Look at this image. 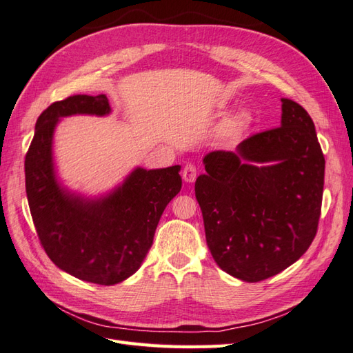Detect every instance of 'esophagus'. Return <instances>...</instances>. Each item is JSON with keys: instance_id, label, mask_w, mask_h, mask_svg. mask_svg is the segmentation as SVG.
Returning a JSON list of instances; mask_svg holds the SVG:
<instances>
[{"instance_id": "esophagus-1", "label": "esophagus", "mask_w": 353, "mask_h": 353, "mask_svg": "<svg viewBox=\"0 0 353 353\" xmlns=\"http://www.w3.org/2000/svg\"><path fill=\"white\" fill-rule=\"evenodd\" d=\"M198 176V169L194 164H185L183 169V179L185 183H193Z\"/></svg>"}]
</instances>
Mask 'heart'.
Masks as SVG:
<instances>
[{
    "instance_id": "b5f03b06",
    "label": "heart",
    "mask_w": 353,
    "mask_h": 353,
    "mask_svg": "<svg viewBox=\"0 0 353 353\" xmlns=\"http://www.w3.org/2000/svg\"><path fill=\"white\" fill-rule=\"evenodd\" d=\"M249 125V114L246 112H239L232 114L230 119L223 123L225 136H237L241 131H245Z\"/></svg>"
}]
</instances>
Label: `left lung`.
<instances>
[{
    "mask_svg": "<svg viewBox=\"0 0 353 353\" xmlns=\"http://www.w3.org/2000/svg\"><path fill=\"white\" fill-rule=\"evenodd\" d=\"M281 103V127L248 137L236 152L207 154L194 184L211 255L246 283L299 260L322 210L325 157L314 122L294 101Z\"/></svg>",
    "mask_w": 353,
    "mask_h": 353,
    "instance_id": "8db88e82",
    "label": "left lung"
}]
</instances>
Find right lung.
<instances>
[{"instance_id": "right-lung-1", "label": "right lung", "mask_w": 353, "mask_h": 353, "mask_svg": "<svg viewBox=\"0 0 353 353\" xmlns=\"http://www.w3.org/2000/svg\"><path fill=\"white\" fill-rule=\"evenodd\" d=\"M110 113L105 95H74L39 116L26 155V190L37 237L59 269L78 279L114 285L142 265L164 208L181 190V166L137 168L107 196L85 199L61 187L52 163L60 117Z\"/></svg>"}]
</instances>
